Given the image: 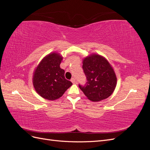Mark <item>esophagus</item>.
I'll return each instance as SVG.
<instances>
[{"mask_svg": "<svg viewBox=\"0 0 150 150\" xmlns=\"http://www.w3.org/2000/svg\"><path fill=\"white\" fill-rule=\"evenodd\" d=\"M71 81V82H72V83H73V84L76 83V79H75V78H72Z\"/></svg>", "mask_w": 150, "mask_h": 150, "instance_id": "34e87169", "label": "esophagus"}]
</instances>
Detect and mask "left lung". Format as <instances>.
I'll list each match as a JSON object with an SVG mask.
<instances>
[{
  "label": "left lung",
  "instance_id": "8db88e82",
  "mask_svg": "<svg viewBox=\"0 0 150 150\" xmlns=\"http://www.w3.org/2000/svg\"><path fill=\"white\" fill-rule=\"evenodd\" d=\"M83 69L87 79L81 90L89 100L100 101L110 97L114 92L117 78L114 69L105 57L91 54L83 61Z\"/></svg>",
  "mask_w": 150,
  "mask_h": 150
}]
</instances>
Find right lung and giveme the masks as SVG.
Segmentation results:
<instances>
[{
	"label": "right lung",
	"mask_w": 150,
	"mask_h": 150,
	"mask_svg": "<svg viewBox=\"0 0 150 150\" xmlns=\"http://www.w3.org/2000/svg\"><path fill=\"white\" fill-rule=\"evenodd\" d=\"M62 60L60 54L50 53L42 59L34 70V88L44 99L53 101L61 98L72 84L65 78V71L60 67Z\"/></svg>",
	"instance_id": "add662e5"
}]
</instances>
